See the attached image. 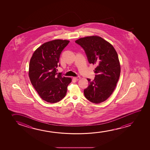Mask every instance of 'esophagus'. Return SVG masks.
<instances>
[{"label":"esophagus","instance_id":"34e87169","mask_svg":"<svg viewBox=\"0 0 150 150\" xmlns=\"http://www.w3.org/2000/svg\"><path fill=\"white\" fill-rule=\"evenodd\" d=\"M74 79H75L76 80H79V79H80V76H77V77H74Z\"/></svg>","mask_w":150,"mask_h":150}]
</instances>
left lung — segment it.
I'll return each mask as SVG.
<instances>
[{
	"label": "left lung",
	"mask_w": 150,
	"mask_h": 150,
	"mask_svg": "<svg viewBox=\"0 0 150 150\" xmlns=\"http://www.w3.org/2000/svg\"><path fill=\"white\" fill-rule=\"evenodd\" d=\"M75 42L84 49L90 64L96 66L94 79L88 78V86L84 96L94 103L106 100L115 90L120 74L117 52L108 41L98 36L80 38Z\"/></svg>",
	"instance_id": "left-lung-1"
}]
</instances>
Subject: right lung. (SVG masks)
<instances>
[{
	"instance_id": "add662e5",
	"label": "right lung",
	"mask_w": 150,
	"mask_h": 150,
	"mask_svg": "<svg viewBox=\"0 0 150 150\" xmlns=\"http://www.w3.org/2000/svg\"><path fill=\"white\" fill-rule=\"evenodd\" d=\"M69 42L55 39L45 42L35 50L30 61L31 83L39 96L47 103H57L64 98L72 81V78L57 73L60 54Z\"/></svg>"
}]
</instances>
